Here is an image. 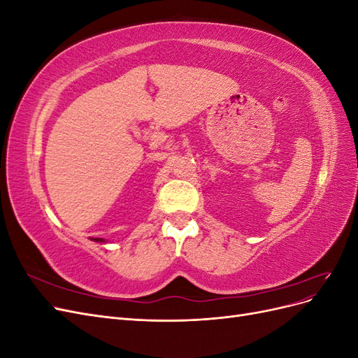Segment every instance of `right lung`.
I'll return each instance as SVG.
<instances>
[{
    "mask_svg": "<svg viewBox=\"0 0 358 358\" xmlns=\"http://www.w3.org/2000/svg\"><path fill=\"white\" fill-rule=\"evenodd\" d=\"M91 241H94V242H100V243H104V242H106L104 239H101V237H92Z\"/></svg>",
    "mask_w": 358,
    "mask_h": 358,
    "instance_id": "right-lung-1",
    "label": "right lung"
}]
</instances>
